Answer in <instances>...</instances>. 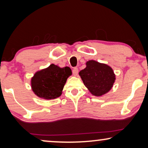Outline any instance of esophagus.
I'll list each match as a JSON object with an SVG mask.
<instances>
[{"label":"esophagus","instance_id":"34e87169","mask_svg":"<svg viewBox=\"0 0 148 148\" xmlns=\"http://www.w3.org/2000/svg\"><path fill=\"white\" fill-rule=\"evenodd\" d=\"M72 71H73V75L74 76H77V75L78 72H79L78 68L77 67H74Z\"/></svg>","mask_w":148,"mask_h":148}]
</instances>
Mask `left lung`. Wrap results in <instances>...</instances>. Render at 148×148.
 Returning <instances> with one entry per match:
<instances>
[{"instance_id":"8db88e82","label":"left lung","mask_w":148,"mask_h":148,"mask_svg":"<svg viewBox=\"0 0 148 148\" xmlns=\"http://www.w3.org/2000/svg\"><path fill=\"white\" fill-rule=\"evenodd\" d=\"M86 65L79 74L91 94L100 96L108 92L115 81L112 68L95 60H89Z\"/></svg>"}]
</instances>
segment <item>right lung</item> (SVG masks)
Listing matches in <instances>:
<instances>
[{
	"label": "right lung",
	"mask_w": 148,
	"mask_h": 148,
	"mask_svg": "<svg viewBox=\"0 0 148 148\" xmlns=\"http://www.w3.org/2000/svg\"><path fill=\"white\" fill-rule=\"evenodd\" d=\"M72 72L69 66L60 68L52 64L48 68L36 72L32 79L33 92L40 98L50 100L59 97L66 79Z\"/></svg>",
	"instance_id": "right-lung-1"
}]
</instances>
